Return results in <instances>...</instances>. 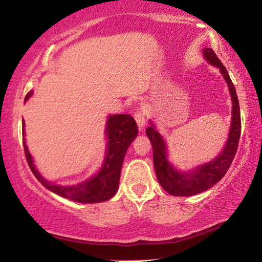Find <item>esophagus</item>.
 <instances>
[{"instance_id": "34e87169", "label": "esophagus", "mask_w": 262, "mask_h": 262, "mask_svg": "<svg viewBox=\"0 0 262 262\" xmlns=\"http://www.w3.org/2000/svg\"><path fill=\"white\" fill-rule=\"evenodd\" d=\"M146 119H147L146 112H144L143 109H138V112L135 113V120L140 130H142L143 127L146 126Z\"/></svg>"}]
</instances>
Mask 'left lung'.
Wrapping results in <instances>:
<instances>
[{
    "label": "left lung",
    "instance_id": "left-lung-1",
    "mask_svg": "<svg viewBox=\"0 0 262 262\" xmlns=\"http://www.w3.org/2000/svg\"><path fill=\"white\" fill-rule=\"evenodd\" d=\"M204 56L210 64L215 66L222 75H224L226 82L228 84L229 93L232 96L233 111H232V124L229 130L227 143L219 156H216L213 161L205 165L199 166L192 171H180L174 168L167 159V147L163 141L162 136L155 129L154 124L150 122V127L146 129L148 139L150 140L151 147H153V160L155 174L158 181L163 189L174 196H192V195L205 192L213 187L216 182L221 180L227 173L231 167L233 159L235 158L237 144H239L240 134H241V118H240V106L237 100L235 88L229 77L225 66L219 60L216 54L213 49L205 48Z\"/></svg>",
    "mask_w": 262,
    "mask_h": 262
}]
</instances>
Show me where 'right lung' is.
Here are the masks:
<instances>
[{
  "mask_svg": "<svg viewBox=\"0 0 262 262\" xmlns=\"http://www.w3.org/2000/svg\"><path fill=\"white\" fill-rule=\"evenodd\" d=\"M31 94H33L31 92L27 94L26 101L31 96ZM107 121L106 134L108 144L102 168L94 178L75 186H58L47 181L35 168L28 147L23 139L27 162L35 178L50 192L61 195L69 200L81 202V204H96V202L106 201L114 196L119 189L121 167H122L124 155L127 153L129 144L138 135L139 130L135 120L129 114L111 115ZM22 123V134L25 135V121Z\"/></svg>",
  "mask_w": 262,
  "mask_h": 262,
  "instance_id": "1",
  "label": "right lung"
}]
</instances>
